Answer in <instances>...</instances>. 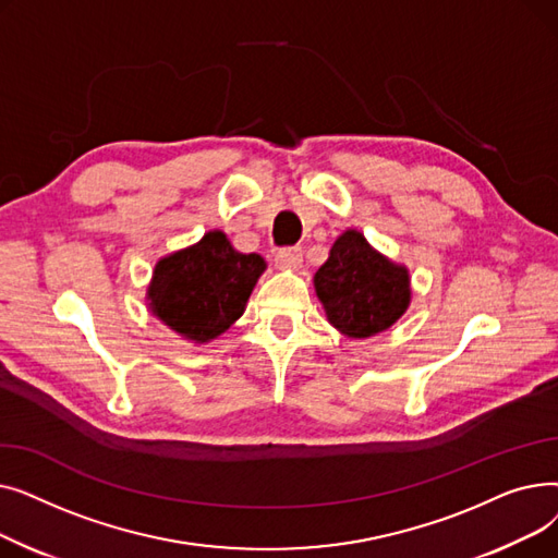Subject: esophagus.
<instances>
[{"mask_svg": "<svg viewBox=\"0 0 558 558\" xmlns=\"http://www.w3.org/2000/svg\"><path fill=\"white\" fill-rule=\"evenodd\" d=\"M303 262V251L299 246H289V248H280L276 253V267L280 269H299Z\"/></svg>", "mask_w": 558, "mask_h": 558, "instance_id": "1", "label": "esophagus"}]
</instances>
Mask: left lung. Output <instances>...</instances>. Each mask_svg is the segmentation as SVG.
Segmentation results:
<instances>
[{
	"label": "left lung",
	"mask_w": 558,
	"mask_h": 558,
	"mask_svg": "<svg viewBox=\"0 0 558 558\" xmlns=\"http://www.w3.org/2000/svg\"><path fill=\"white\" fill-rule=\"evenodd\" d=\"M314 289L330 324L350 339L389 330L412 303L407 267L377 253L360 230L339 234Z\"/></svg>",
	"instance_id": "1"
}]
</instances>
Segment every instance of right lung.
Returning a JSON list of instances; mask_svg holds the SVG:
<instances>
[{
	"mask_svg": "<svg viewBox=\"0 0 558 558\" xmlns=\"http://www.w3.org/2000/svg\"><path fill=\"white\" fill-rule=\"evenodd\" d=\"M267 262L257 253L234 251L221 230L158 259L146 301L149 310L194 343H208L244 314Z\"/></svg>",
	"mask_w": 558,
	"mask_h": 558,
	"instance_id": "right-lung-1",
	"label": "right lung"
}]
</instances>
